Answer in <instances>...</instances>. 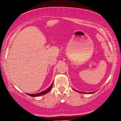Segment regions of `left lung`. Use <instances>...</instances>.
I'll return each mask as SVG.
<instances>
[{
	"label": "left lung",
	"mask_w": 121,
	"mask_h": 121,
	"mask_svg": "<svg viewBox=\"0 0 121 121\" xmlns=\"http://www.w3.org/2000/svg\"><path fill=\"white\" fill-rule=\"evenodd\" d=\"M75 91H77V90H75ZM78 91V92H80V93H84V92H79V91ZM94 92H89V93H84V94H92V93H94Z\"/></svg>",
	"instance_id": "1"
}]
</instances>
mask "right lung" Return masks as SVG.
<instances>
[{
  "label": "right lung",
  "instance_id": "obj_1",
  "mask_svg": "<svg viewBox=\"0 0 121 121\" xmlns=\"http://www.w3.org/2000/svg\"><path fill=\"white\" fill-rule=\"evenodd\" d=\"M53 87V84L51 85L50 86H49L48 88L46 89V90L43 91H42L41 92H39V93H37V94H27L28 95L30 96H32V97H36V96H41V95H44V94H47V92H48L49 91L51 90V89Z\"/></svg>",
  "mask_w": 121,
  "mask_h": 121
}]
</instances>
